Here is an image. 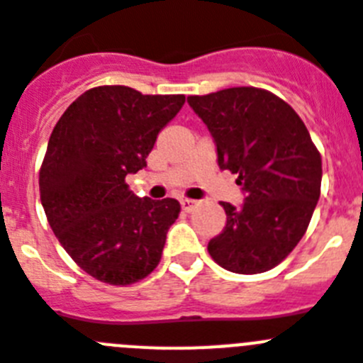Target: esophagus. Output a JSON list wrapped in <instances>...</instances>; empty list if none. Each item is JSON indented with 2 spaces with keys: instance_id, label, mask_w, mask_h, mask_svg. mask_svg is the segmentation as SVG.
I'll return each instance as SVG.
<instances>
[{
  "instance_id": "1",
  "label": "esophagus",
  "mask_w": 363,
  "mask_h": 363,
  "mask_svg": "<svg viewBox=\"0 0 363 363\" xmlns=\"http://www.w3.org/2000/svg\"><path fill=\"white\" fill-rule=\"evenodd\" d=\"M197 206V201H194V199H182L181 201V208L184 211H191Z\"/></svg>"
}]
</instances>
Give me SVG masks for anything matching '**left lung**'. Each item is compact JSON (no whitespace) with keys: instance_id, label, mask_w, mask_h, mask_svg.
<instances>
[{"instance_id":"8db88e82","label":"left lung","mask_w":363,"mask_h":363,"mask_svg":"<svg viewBox=\"0 0 363 363\" xmlns=\"http://www.w3.org/2000/svg\"><path fill=\"white\" fill-rule=\"evenodd\" d=\"M188 103L213 135L220 169L237 174L246 194L240 208L220 202L226 226L208 253L240 275L273 269L309 226L322 182L320 152L298 113L264 88H226Z\"/></svg>"}]
</instances>
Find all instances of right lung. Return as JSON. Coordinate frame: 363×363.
<instances>
[{
    "label": "right lung",
    "mask_w": 363,
    "mask_h": 363,
    "mask_svg": "<svg viewBox=\"0 0 363 363\" xmlns=\"http://www.w3.org/2000/svg\"><path fill=\"white\" fill-rule=\"evenodd\" d=\"M184 101L104 84L81 94L52 130L39 169L41 204L65 251L101 282L130 286L161 262L181 204L139 199L126 175L145 168Z\"/></svg>",
    "instance_id": "right-lung-1"
}]
</instances>
